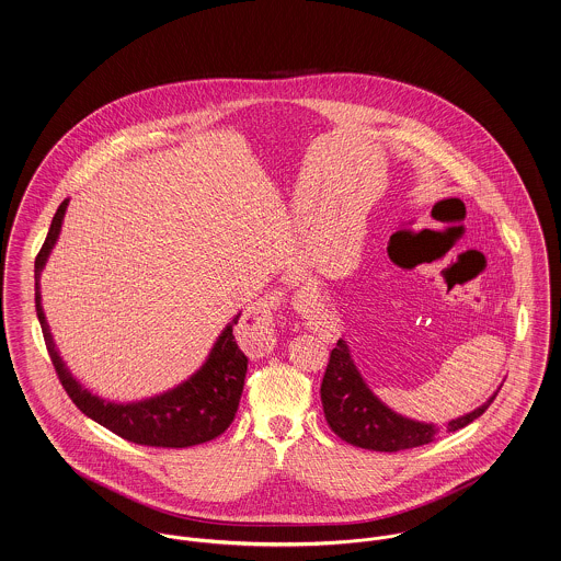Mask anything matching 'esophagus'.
Returning a JSON list of instances; mask_svg holds the SVG:
<instances>
[{
    "mask_svg": "<svg viewBox=\"0 0 561 561\" xmlns=\"http://www.w3.org/2000/svg\"><path fill=\"white\" fill-rule=\"evenodd\" d=\"M249 317H253V323L247 321L240 324V337L251 354H266L274 348V331L270 323V312L266 308H255Z\"/></svg>",
    "mask_w": 561,
    "mask_h": 561,
    "instance_id": "obj_1",
    "label": "esophagus"
}]
</instances>
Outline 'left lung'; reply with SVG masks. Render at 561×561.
Returning a JSON list of instances; mask_svg holds the SVG:
<instances>
[{"mask_svg": "<svg viewBox=\"0 0 561 561\" xmlns=\"http://www.w3.org/2000/svg\"><path fill=\"white\" fill-rule=\"evenodd\" d=\"M499 390L474 412L451 420L447 424V431L454 433L471 424L472 420H477L494 403ZM321 401L324 420L331 431L342 442L363 449L401 451L433 442L437 433L433 424L415 422L388 410L367 388V383L363 382L344 340H337V346L329 354L321 383Z\"/></svg>", "mask_w": 561, "mask_h": 561, "instance_id": "1", "label": "left lung"}]
</instances>
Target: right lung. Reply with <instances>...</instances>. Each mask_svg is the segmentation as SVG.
Returning a JSON list of instances; mask_svg holds the SVG:
<instances>
[{
  "mask_svg": "<svg viewBox=\"0 0 561 561\" xmlns=\"http://www.w3.org/2000/svg\"><path fill=\"white\" fill-rule=\"evenodd\" d=\"M67 203L69 201H62L57 208L48 237L35 257V310L50 360L69 399L80 412L87 413L94 422L110 428L122 439L149 447H190L210 442L226 433L237 415L249 360L238 348L234 337V324H238L240 314L221 331L219 340L208 354L207 363L187 382L160 397L141 403L118 405L90 394L89 390H84L71 378L55 348L39 304V274L46 266L50 249L59 238Z\"/></svg>",
  "mask_w": 561,
  "mask_h": 561,
  "instance_id": "1",
  "label": "right lung"
}]
</instances>
